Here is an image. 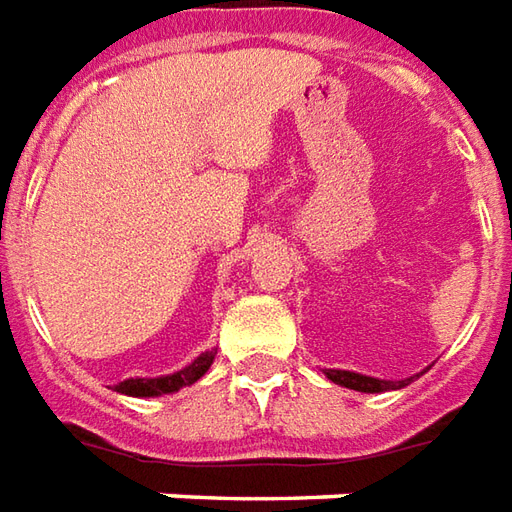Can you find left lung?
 Masks as SVG:
<instances>
[{
    "mask_svg": "<svg viewBox=\"0 0 512 512\" xmlns=\"http://www.w3.org/2000/svg\"><path fill=\"white\" fill-rule=\"evenodd\" d=\"M325 372V378L333 380L336 386H344V389H353V391H364V394H380V391H394V389H405L408 383H413V378H419V375H413V378L405 380H380V378H369V375H361V372H350V369H322Z\"/></svg>",
    "mask_w": 512,
    "mask_h": 512,
    "instance_id": "obj_1",
    "label": "left lung"
}]
</instances>
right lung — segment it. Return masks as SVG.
<instances>
[{
  "label": "right lung",
  "mask_w": 512,
  "mask_h": 512,
  "mask_svg": "<svg viewBox=\"0 0 512 512\" xmlns=\"http://www.w3.org/2000/svg\"><path fill=\"white\" fill-rule=\"evenodd\" d=\"M217 350H206L201 353L192 364H187L184 369H176L170 375H159V378H129L121 380L112 391L118 394H126V397H162V394H173V391L184 389V386H192L198 380L204 378L209 372V366L215 361Z\"/></svg>",
  "instance_id": "right-lung-1"
}]
</instances>
